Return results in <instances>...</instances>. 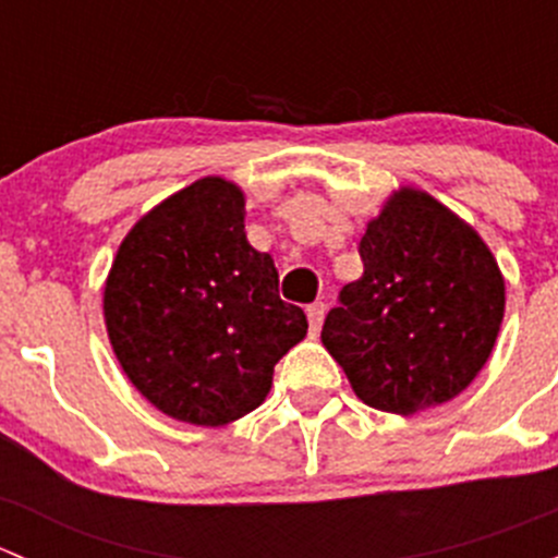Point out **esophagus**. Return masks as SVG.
<instances>
[{
  "instance_id": "1",
  "label": "esophagus",
  "mask_w": 558,
  "mask_h": 558,
  "mask_svg": "<svg viewBox=\"0 0 558 558\" xmlns=\"http://www.w3.org/2000/svg\"><path fill=\"white\" fill-rule=\"evenodd\" d=\"M324 302H313V305H307V320H311V335L315 337L320 331V324H324Z\"/></svg>"
}]
</instances>
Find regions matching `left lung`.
<instances>
[{"instance_id":"left-lung-1","label":"left lung","mask_w":558,"mask_h":558,"mask_svg":"<svg viewBox=\"0 0 558 558\" xmlns=\"http://www.w3.org/2000/svg\"><path fill=\"white\" fill-rule=\"evenodd\" d=\"M359 253L364 275L342 286L320 331L356 397L413 415L464 391L505 315V278L481 234L404 185L367 223Z\"/></svg>"}]
</instances>
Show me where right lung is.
I'll return each instance as SVG.
<instances>
[{
  "label": "right lung",
  "mask_w": 558,
  "mask_h": 558,
  "mask_svg": "<svg viewBox=\"0 0 558 558\" xmlns=\"http://www.w3.org/2000/svg\"><path fill=\"white\" fill-rule=\"evenodd\" d=\"M112 353L154 408L194 426L256 410L275 364L307 335L302 307L278 294L269 253L245 238V196L202 178L145 213L105 283Z\"/></svg>",
  "instance_id": "add662e5"
}]
</instances>
